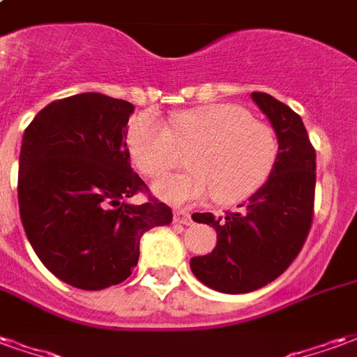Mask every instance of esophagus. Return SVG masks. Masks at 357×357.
Returning a JSON list of instances; mask_svg holds the SVG:
<instances>
[{"mask_svg": "<svg viewBox=\"0 0 357 357\" xmlns=\"http://www.w3.org/2000/svg\"><path fill=\"white\" fill-rule=\"evenodd\" d=\"M174 222H176V224L189 225L191 224V214H189L187 210H176V212H174Z\"/></svg>", "mask_w": 357, "mask_h": 357, "instance_id": "esophagus-1", "label": "esophagus"}]
</instances>
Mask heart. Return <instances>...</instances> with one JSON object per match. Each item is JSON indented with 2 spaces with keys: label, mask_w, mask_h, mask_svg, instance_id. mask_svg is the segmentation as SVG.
<instances>
[{
  "label": "heart",
  "mask_w": 357,
  "mask_h": 357,
  "mask_svg": "<svg viewBox=\"0 0 357 357\" xmlns=\"http://www.w3.org/2000/svg\"><path fill=\"white\" fill-rule=\"evenodd\" d=\"M178 147H191L185 174L158 181L153 191L172 204L210 199L224 206L258 193L275 168L279 141L271 126L239 105H206L172 118V130L153 110L133 118L126 149L135 170L160 178L178 164Z\"/></svg>",
  "instance_id": "heart-1"
}]
</instances>
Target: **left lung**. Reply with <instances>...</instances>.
<instances>
[{"instance_id":"8db88e82","label":"left lung","mask_w":357,"mask_h":357,"mask_svg":"<svg viewBox=\"0 0 357 357\" xmlns=\"http://www.w3.org/2000/svg\"><path fill=\"white\" fill-rule=\"evenodd\" d=\"M252 99L269 118L279 141V156L266 185L239 204V210L195 214L212 225L216 248L191 258L195 277L210 289L243 294L275 281L298 256L314 222L315 149L302 118L284 102L262 91Z\"/></svg>"}]
</instances>
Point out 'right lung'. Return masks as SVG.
<instances>
[{"instance_id":"right-lung-1","label":"right lung","mask_w":357,"mask_h":357,"mask_svg":"<svg viewBox=\"0 0 357 357\" xmlns=\"http://www.w3.org/2000/svg\"><path fill=\"white\" fill-rule=\"evenodd\" d=\"M132 102L80 93L50 102L22 137L19 210L24 231L51 273L84 291L132 275L143 233L168 225L172 208L149 197L130 204L143 179L126 149Z\"/></svg>"}]
</instances>
